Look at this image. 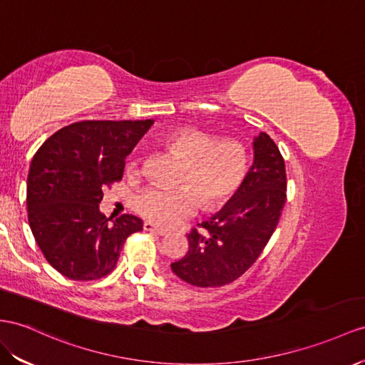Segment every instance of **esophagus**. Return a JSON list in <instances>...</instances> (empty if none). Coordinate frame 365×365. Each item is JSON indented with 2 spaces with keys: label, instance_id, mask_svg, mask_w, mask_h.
Returning <instances> with one entry per match:
<instances>
[{
  "label": "esophagus",
  "instance_id": "esophagus-1",
  "mask_svg": "<svg viewBox=\"0 0 365 365\" xmlns=\"http://www.w3.org/2000/svg\"><path fill=\"white\" fill-rule=\"evenodd\" d=\"M143 228H145V231H151V232H155V235H158V236H166L168 232V230H163V228H158V227H155L154 223H151V222H145L143 223Z\"/></svg>",
  "mask_w": 365,
  "mask_h": 365
}]
</instances>
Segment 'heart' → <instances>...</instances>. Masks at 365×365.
Segmentation results:
<instances>
[{"mask_svg": "<svg viewBox=\"0 0 365 365\" xmlns=\"http://www.w3.org/2000/svg\"><path fill=\"white\" fill-rule=\"evenodd\" d=\"M160 143L185 162L177 188H148L137 195V210L160 227H170L199 207H223L236 194L247 173V153L236 140L216 137L195 128H175L160 137ZM130 171L137 162H130Z\"/></svg>", "mask_w": 365, "mask_h": 365, "instance_id": "heart-1", "label": "heart"}]
</instances>
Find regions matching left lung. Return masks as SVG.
<instances>
[{
  "label": "left lung",
  "instance_id": "left-lung-1",
  "mask_svg": "<svg viewBox=\"0 0 365 365\" xmlns=\"http://www.w3.org/2000/svg\"><path fill=\"white\" fill-rule=\"evenodd\" d=\"M255 160L236 194L192 230L190 248L171 264L173 273L195 287L227 285L256 262L276 230L285 203V163L268 134L253 138Z\"/></svg>",
  "mask_w": 365,
  "mask_h": 365
}]
</instances>
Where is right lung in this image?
<instances>
[{
  "label": "right lung",
  "instance_id": "add662e5",
  "mask_svg": "<svg viewBox=\"0 0 365 365\" xmlns=\"http://www.w3.org/2000/svg\"><path fill=\"white\" fill-rule=\"evenodd\" d=\"M154 120H85L64 126L36 151L27 175L32 235L48 262L72 280L114 269L121 247L143 222L100 211L103 188L120 180L125 158Z\"/></svg>",
  "mask_w": 365,
  "mask_h": 365
}]
</instances>
